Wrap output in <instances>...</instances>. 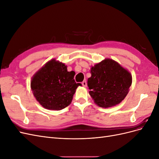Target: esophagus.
Segmentation results:
<instances>
[{"label":"esophagus","instance_id":"34e87169","mask_svg":"<svg viewBox=\"0 0 159 159\" xmlns=\"http://www.w3.org/2000/svg\"><path fill=\"white\" fill-rule=\"evenodd\" d=\"M81 84H82V85L84 86V87H86V86H87V81H82V83H81Z\"/></svg>","mask_w":159,"mask_h":159}]
</instances>
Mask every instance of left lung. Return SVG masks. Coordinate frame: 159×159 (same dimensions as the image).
I'll list each match as a JSON object with an SVG mask.
<instances>
[{
    "instance_id": "8db88e82",
    "label": "left lung",
    "mask_w": 159,
    "mask_h": 159,
    "mask_svg": "<svg viewBox=\"0 0 159 159\" xmlns=\"http://www.w3.org/2000/svg\"><path fill=\"white\" fill-rule=\"evenodd\" d=\"M88 80L89 93L95 104L103 108L121 103L129 93L132 75L117 61L107 58L92 66Z\"/></svg>"
}]
</instances>
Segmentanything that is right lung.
Segmentation results:
<instances>
[{"label": "right lung", "mask_w": 159, "mask_h": 159, "mask_svg": "<svg viewBox=\"0 0 159 159\" xmlns=\"http://www.w3.org/2000/svg\"><path fill=\"white\" fill-rule=\"evenodd\" d=\"M74 71H68L64 64L52 59L33 75L30 87L36 100L43 107L59 111L68 107L77 88Z\"/></svg>", "instance_id": "1"}]
</instances>
